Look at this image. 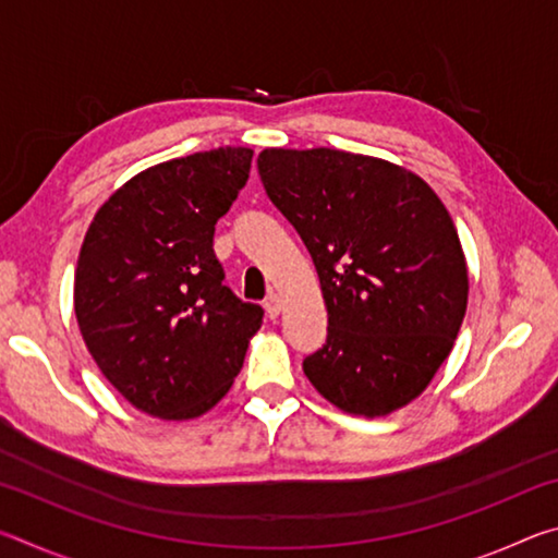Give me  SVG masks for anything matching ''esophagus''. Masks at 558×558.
<instances>
[{
  "mask_svg": "<svg viewBox=\"0 0 558 558\" xmlns=\"http://www.w3.org/2000/svg\"><path fill=\"white\" fill-rule=\"evenodd\" d=\"M280 310H282L280 295H276V292H270V295L266 298V313H268V317L276 319L280 315Z\"/></svg>",
  "mask_w": 558,
  "mask_h": 558,
  "instance_id": "1",
  "label": "esophagus"
}]
</instances>
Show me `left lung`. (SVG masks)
<instances>
[{
	"mask_svg": "<svg viewBox=\"0 0 558 558\" xmlns=\"http://www.w3.org/2000/svg\"><path fill=\"white\" fill-rule=\"evenodd\" d=\"M258 172L325 298L327 344L302 362L310 384L364 418L418 399L468 310V263L446 204L411 169L342 149L268 147Z\"/></svg>",
	"mask_w": 558,
	"mask_h": 558,
	"instance_id": "1",
	"label": "left lung"
}]
</instances>
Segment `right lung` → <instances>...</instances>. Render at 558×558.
<instances>
[{
    "mask_svg": "<svg viewBox=\"0 0 558 558\" xmlns=\"http://www.w3.org/2000/svg\"><path fill=\"white\" fill-rule=\"evenodd\" d=\"M253 149L147 167L93 216L73 307L102 376L137 411L192 421L239 376L263 310L223 286L214 226L248 182Z\"/></svg>",
    "mask_w": 558,
    "mask_h": 558,
    "instance_id": "add662e5",
    "label": "right lung"
}]
</instances>
